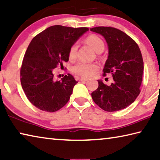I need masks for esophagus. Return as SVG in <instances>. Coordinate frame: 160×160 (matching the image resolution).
Returning a JSON list of instances; mask_svg holds the SVG:
<instances>
[{
	"mask_svg": "<svg viewBox=\"0 0 160 160\" xmlns=\"http://www.w3.org/2000/svg\"><path fill=\"white\" fill-rule=\"evenodd\" d=\"M78 80L80 81V82H83V81L88 80V79H87V78H78Z\"/></svg>",
	"mask_w": 160,
	"mask_h": 160,
	"instance_id": "obj_1",
	"label": "esophagus"
}]
</instances>
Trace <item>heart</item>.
<instances>
[{
  "label": "heart",
  "instance_id": "b5f03b06",
  "mask_svg": "<svg viewBox=\"0 0 160 160\" xmlns=\"http://www.w3.org/2000/svg\"><path fill=\"white\" fill-rule=\"evenodd\" d=\"M86 42L92 47L97 52H102L104 48V43L101 38L97 35H90L87 37ZM78 49V43H75L70 47L68 51V58L70 61H74L77 58ZM99 69L98 64L96 63H85L79 62L72 68V72L79 76L83 78H90Z\"/></svg>",
  "mask_w": 160,
  "mask_h": 160
}]
</instances>
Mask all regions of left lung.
<instances>
[{"mask_svg":"<svg viewBox=\"0 0 160 160\" xmlns=\"http://www.w3.org/2000/svg\"><path fill=\"white\" fill-rule=\"evenodd\" d=\"M90 30L106 39L109 56L103 69V76L111 73L113 80L110 85L98 80V88L92 93V98L106 112L125 109L140 92L144 69L141 51L137 43L120 29L96 27Z\"/></svg>","mask_w":160,"mask_h":160,"instance_id":"left-lung-1","label":"left lung"}]
</instances>
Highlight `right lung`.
I'll return each instance as SVG.
<instances>
[{
	"instance_id": "right-lung-1",
	"label": "right lung",
	"mask_w": 160,
	"mask_h": 160,
	"mask_svg": "<svg viewBox=\"0 0 160 160\" xmlns=\"http://www.w3.org/2000/svg\"><path fill=\"white\" fill-rule=\"evenodd\" d=\"M88 28L54 25L36 35L29 44L20 68V82L27 98L35 107L55 112L69 101L78 82L68 74L61 81L53 78V69L69 60L68 51Z\"/></svg>"
}]
</instances>
